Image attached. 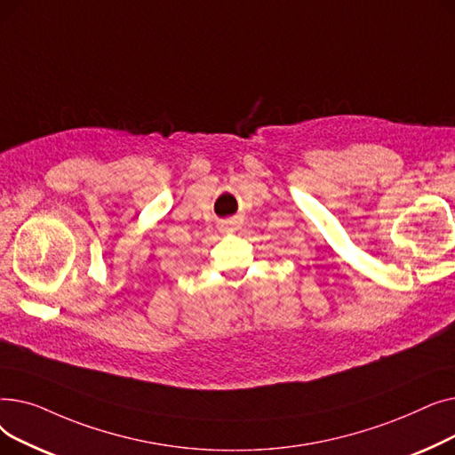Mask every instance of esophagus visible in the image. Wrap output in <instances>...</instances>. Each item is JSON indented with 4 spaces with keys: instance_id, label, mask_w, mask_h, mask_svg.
Wrapping results in <instances>:
<instances>
[{
    "instance_id": "esophagus-1",
    "label": "esophagus",
    "mask_w": 455,
    "mask_h": 455,
    "mask_svg": "<svg viewBox=\"0 0 455 455\" xmlns=\"http://www.w3.org/2000/svg\"><path fill=\"white\" fill-rule=\"evenodd\" d=\"M223 228H225V230H232V221H230V223H227Z\"/></svg>"
}]
</instances>
